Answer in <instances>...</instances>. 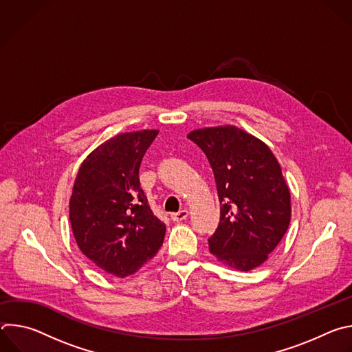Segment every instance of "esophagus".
Here are the masks:
<instances>
[{
  "label": "esophagus",
  "instance_id": "esophagus-1",
  "mask_svg": "<svg viewBox=\"0 0 352 352\" xmlns=\"http://www.w3.org/2000/svg\"><path fill=\"white\" fill-rule=\"evenodd\" d=\"M188 214H189V212H188L186 209H184V210H181V212H178V213H173V214H171V219H173L174 221L179 223V221L185 220V219L188 217Z\"/></svg>",
  "mask_w": 352,
  "mask_h": 352
}]
</instances>
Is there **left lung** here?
Wrapping results in <instances>:
<instances>
[{
	"mask_svg": "<svg viewBox=\"0 0 352 352\" xmlns=\"http://www.w3.org/2000/svg\"><path fill=\"white\" fill-rule=\"evenodd\" d=\"M214 173L220 223L209 249L224 265L249 272L283 239L291 220L289 189L269 146L234 125L188 133Z\"/></svg>",
	"mask_w": 352,
	"mask_h": 352,
	"instance_id": "left-lung-1",
	"label": "left lung"
}]
</instances>
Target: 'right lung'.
Masks as SVG:
<instances>
[{
  "instance_id": "1",
  "label": "right lung",
  "mask_w": 352,
  "mask_h": 352,
  "mask_svg": "<svg viewBox=\"0 0 352 352\" xmlns=\"http://www.w3.org/2000/svg\"><path fill=\"white\" fill-rule=\"evenodd\" d=\"M159 131L120 133L97 148L79 167L69 220L82 254L98 269L124 278L152 259L166 226L150 209L140 188L139 167Z\"/></svg>"
}]
</instances>
